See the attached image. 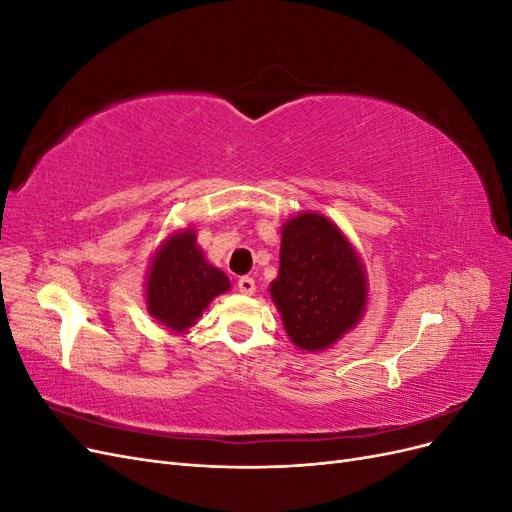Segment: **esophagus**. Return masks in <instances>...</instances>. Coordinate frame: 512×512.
Wrapping results in <instances>:
<instances>
[{"label": "esophagus", "mask_w": 512, "mask_h": 512, "mask_svg": "<svg viewBox=\"0 0 512 512\" xmlns=\"http://www.w3.org/2000/svg\"><path fill=\"white\" fill-rule=\"evenodd\" d=\"M237 286L243 294H254L256 292V282L252 280V277H241Z\"/></svg>", "instance_id": "34e87169"}]
</instances>
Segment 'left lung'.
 Instances as JSON below:
<instances>
[{
	"label": "left lung",
	"mask_w": 512,
	"mask_h": 512,
	"mask_svg": "<svg viewBox=\"0 0 512 512\" xmlns=\"http://www.w3.org/2000/svg\"><path fill=\"white\" fill-rule=\"evenodd\" d=\"M269 292L290 342L322 352L361 322L367 271L342 228L318 211H303L282 226L280 271Z\"/></svg>",
	"instance_id": "8db88e82"
}]
</instances>
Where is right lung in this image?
Here are the masks:
<instances>
[{
    "label": "right lung",
    "mask_w": 512,
    "mask_h": 512,
    "mask_svg": "<svg viewBox=\"0 0 512 512\" xmlns=\"http://www.w3.org/2000/svg\"><path fill=\"white\" fill-rule=\"evenodd\" d=\"M228 290V275L205 258L196 230L181 228L170 232L151 256L145 277L147 314L170 333L183 335Z\"/></svg>",
    "instance_id": "right-lung-1"
}]
</instances>
